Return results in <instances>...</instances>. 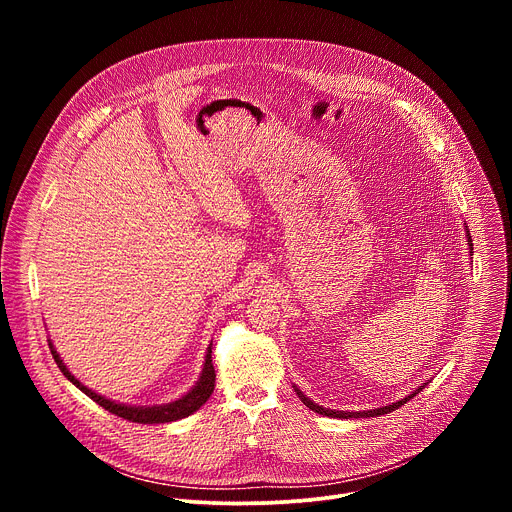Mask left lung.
Returning a JSON list of instances; mask_svg holds the SVG:
<instances>
[{
  "label": "left lung",
  "mask_w": 512,
  "mask_h": 512,
  "mask_svg": "<svg viewBox=\"0 0 512 512\" xmlns=\"http://www.w3.org/2000/svg\"><path fill=\"white\" fill-rule=\"evenodd\" d=\"M468 245H470V253H474L472 251V239H470V233H468ZM425 387V385H423ZM421 387V389H423ZM421 389H417L413 395H409V397H405V399H401V401H397V403H393V405H387V407H381V409H371V411H360V413H350V411H332V409H326V407H322V405H316L314 401H310L300 389H296V393H298V397L304 401V405L306 407H310L312 411H316V413H320V415H326V417H340V419H348V417H379V415H385V413H391V411H395V409H399L403 403H407L411 397H415Z\"/></svg>",
  "instance_id": "8db88e82"
}]
</instances>
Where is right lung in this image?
<instances>
[{"label":"right lung","instance_id":"obj_1","mask_svg":"<svg viewBox=\"0 0 512 512\" xmlns=\"http://www.w3.org/2000/svg\"><path fill=\"white\" fill-rule=\"evenodd\" d=\"M50 346V352L58 364V369L62 371V375L72 383L77 385L87 397H91L95 403H99L103 409H107L109 413L117 415V417H123L127 421H133V423H168V421H176V419H182V417H188L192 415L196 409H200L208 397L212 395L214 391V379H216V373H214V364H212V348L208 346L206 350V358H204V369H202V375L198 379V383L194 385L192 391H188L182 399L178 401H172V403H166V405H154V407H133V405H123V403H115V401H109L97 393H93L91 389H87L79 379H75L70 375V371L64 367V362L60 360L58 352L54 350L52 344Z\"/></svg>","mask_w":512,"mask_h":512}]
</instances>
